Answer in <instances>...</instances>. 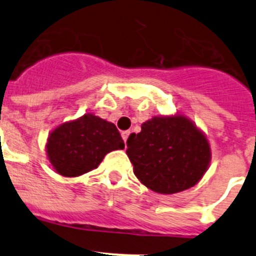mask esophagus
<instances>
[{
    "label": "esophagus",
    "mask_w": 256,
    "mask_h": 256,
    "mask_svg": "<svg viewBox=\"0 0 256 256\" xmlns=\"http://www.w3.org/2000/svg\"><path fill=\"white\" fill-rule=\"evenodd\" d=\"M130 134V130H124V132H122V137H123V140H124V142H126V140H128Z\"/></svg>",
    "instance_id": "34e87169"
}]
</instances>
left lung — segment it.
Segmentation results:
<instances>
[{
    "label": "left lung",
    "instance_id": "left-lung-1",
    "mask_svg": "<svg viewBox=\"0 0 256 256\" xmlns=\"http://www.w3.org/2000/svg\"><path fill=\"white\" fill-rule=\"evenodd\" d=\"M136 177L148 188L170 195L194 187L208 170L206 136L184 115L154 116L126 140Z\"/></svg>",
    "mask_w": 256,
    "mask_h": 256
}]
</instances>
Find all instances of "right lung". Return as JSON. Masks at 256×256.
<instances>
[{"mask_svg": "<svg viewBox=\"0 0 256 256\" xmlns=\"http://www.w3.org/2000/svg\"><path fill=\"white\" fill-rule=\"evenodd\" d=\"M116 126L94 114L60 124L50 133L46 152L55 172L64 177H78L97 168L106 154L123 150Z\"/></svg>", "mask_w": 256, "mask_h": 256, "instance_id": "1", "label": "right lung"}]
</instances>
